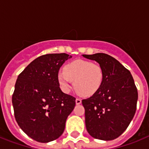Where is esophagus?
<instances>
[{"instance_id": "obj_1", "label": "esophagus", "mask_w": 149, "mask_h": 149, "mask_svg": "<svg viewBox=\"0 0 149 149\" xmlns=\"http://www.w3.org/2000/svg\"><path fill=\"white\" fill-rule=\"evenodd\" d=\"M75 102H76V104H81V98H76L75 100Z\"/></svg>"}]
</instances>
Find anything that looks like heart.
<instances>
[{
	"label": "heart",
	"instance_id": "b5f03b06",
	"mask_svg": "<svg viewBox=\"0 0 149 149\" xmlns=\"http://www.w3.org/2000/svg\"><path fill=\"white\" fill-rule=\"evenodd\" d=\"M104 79V72L99 64L83 60L68 63L64 71H60L57 74L59 84L65 93L69 92L74 81L76 91L86 96L95 94L102 86Z\"/></svg>",
	"mask_w": 149,
	"mask_h": 149
}]
</instances>
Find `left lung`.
<instances>
[{"mask_svg": "<svg viewBox=\"0 0 149 149\" xmlns=\"http://www.w3.org/2000/svg\"><path fill=\"white\" fill-rule=\"evenodd\" d=\"M102 67L104 79L99 90L82 100L90 136L113 140L125 131L134 118L138 93L131 72L113 56L103 53L83 54Z\"/></svg>", "mask_w": 149, "mask_h": 149, "instance_id": "1", "label": "left lung"}]
</instances>
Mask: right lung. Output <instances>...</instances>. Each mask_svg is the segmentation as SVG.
Returning <instances> with one entry per match:
<instances>
[{"mask_svg":"<svg viewBox=\"0 0 149 149\" xmlns=\"http://www.w3.org/2000/svg\"><path fill=\"white\" fill-rule=\"evenodd\" d=\"M72 56L48 54L32 61L18 75L12 102L15 120L27 136L39 143L60 137L75 98L63 93L59 69Z\"/></svg>","mask_w":149,"mask_h":149,"instance_id":"right-lung-1","label":"right lung"}]
</instances>
